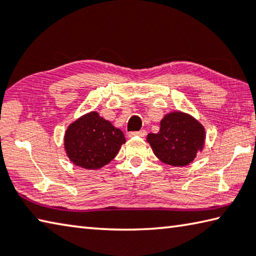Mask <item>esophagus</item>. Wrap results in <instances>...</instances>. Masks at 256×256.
<instances>
[{"label":"esophagus","instance_id":"34e87169","mask_svg":"<svg viewBox=\"0 0 256 256\" xmlns=\"http://www.w3.org/2000/svg\"><path fill=\"white\" fill-rule=\"evenodd\" d=\"M146 136V130H141L138 132H130L128 136L130 138H134V136H140V138H144Z\"/></svg>","mask_w":256,"mask_h":256}]
</instances>
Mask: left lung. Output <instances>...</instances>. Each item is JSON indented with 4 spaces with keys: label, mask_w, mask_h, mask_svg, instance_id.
Wrapping results in <instances>:
<instances>
[{
    "label": "left lung",
    "mask_w": 256,
    "mask_h": 256,
    "mask_svg": "<svg viewBox=\"0 0 256 256\" xmlns=\"http://www.w3.org/2000/svg\"><path fill=\"white\" fill-rule=\"evenodd\" d=\"M206 130L203 125L183 112L164 115L158 133H149V142L157 158L175 167L186 166L204 146Z\"/></svg>",
    "instance_id": "left-lung-1"
}]
</instances>
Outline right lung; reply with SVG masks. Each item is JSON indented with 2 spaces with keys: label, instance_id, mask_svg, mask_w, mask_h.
<instances>
[{
  "label": "right lung",
  "instance_id": "obj_1",
  "mask_svg": "<svg viewBox=\"0 0 256 256\" xmlns=\"http://www.w3.org/2000/svg\"><path fill=\"white\" fill-rule=\"evenodd\" d=\"M125 136L110 120L90 112L68 125L64 148L68 159L81 168L99 170L115 158Z\"/></svg>",
  "mask_w": 256,
  "mask_h": 256
}]
</instances>
